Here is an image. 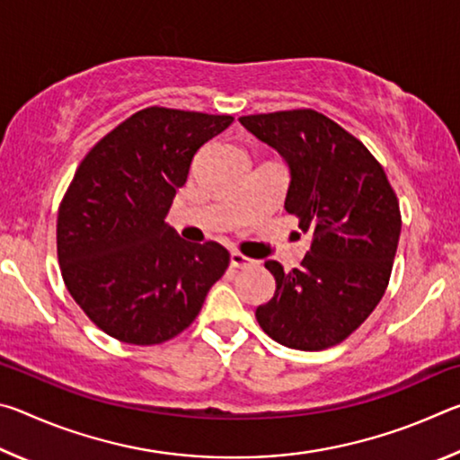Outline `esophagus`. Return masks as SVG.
Wrapping results in <instances>:
<instances>
[{
	"instance_id": "obj_1",
	"label": "esophagus",
	"mask_w": 460,
	"mask_h": 460,
	"mask_svg": "<svg viewBox=\"0 0 460 460\" xmlns=\"http://www.w3.org/2000/svg\"><path fill=\"white\" fill-rule=\"evenodd\" d=\"M229 260H231V268H252L253 266V260H249V258H245L243 253H239V252H231V255H229Z\"/></svg>"
}]
</instances>
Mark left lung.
Instances as JSON below:
<instances>
[{
    "mask_svg": "<svg viewBox=\"0 0 460 460\" xmlns=\"http://www.w3.org/2000/svg\"><path fill=\"white\" fill-rule=\"evenodd\" d=\"M249 134L282 155L290 170L284 208L313 243L300 268L276 278L274 298L258 306L263 332L298 351L345 341L384 296L398 249L395 192L367 147L313 109L245 115Z\"/></svg>",
    "mask_w": 460,
    "mask_h": 460,
    "instance_id": "obj_1",
    "label": "left lung"
}]
</instances>
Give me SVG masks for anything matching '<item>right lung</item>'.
Listing matches in <instances>:
<instances>
[{
    "instance_id": "obj_1",
    "label": "right lung",
    "mask_w": 460,
    "mask_h": 460,
    "mask_svg": "<svg viewBox=\"0 0 460 460\" xmlns=\"http://www.w3.org/2000/svg\"><path fill=\"white\" fill-rule=\"evenodd\" d=\"M231 121L147 107L76 168L58 208V263L76 305L109 337L129 345L176 337L227 270V249L189 243L164 219L194 154Z\"/></svg>"
}]
</instances>
